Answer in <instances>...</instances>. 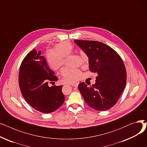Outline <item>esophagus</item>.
I'll use <instances>...</instances> for the list:
<instances>
[{
  "label": "esophagus",
  "instance_id": "34e87169",
  "mask_svg": "<svg viewBox=\"0 0 147 147\" xmlns=\"http://www.w3.org/2000/svg\"><path fill=\"white\" fill-rule=\"evenodd\" d=\"M78 84H79V83H72V84H71L70 85L71 86H74V87H78Z\"/></svg>",
  "mask_w": 147,
  "mask_h": 147
}]
</instances>
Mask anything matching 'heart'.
<instances>
[{"instance_id": "b5f03b06", "label": "heart", "mask_w": 147, "mask_h": 147, "mask_svg": "<svg viewBox=\"0 0 147 147\" xmlns=\"http://www.w3.org/2000/svg\"><path fill=\"white\" fill-rule=\"evenodd\" d=\"M74 51V47L70 42L63 41L54 46V48L46 49L45 53V58L48 67L53 71H57L65 64L66 57L71 54ZM83 63L84 65L88 66L89 59L84 52H81ZM61 73L65 80L70 83H74L80 80L83 78V73L78 69L63 67L61 68Z\"/></svg>"}]
</instances>
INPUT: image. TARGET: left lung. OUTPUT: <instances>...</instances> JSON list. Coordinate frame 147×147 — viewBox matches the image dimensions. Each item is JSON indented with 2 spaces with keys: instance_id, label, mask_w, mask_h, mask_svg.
<instances>
[{
  "instance_id": "1",
  "label": "left lung",
  "mask_w": 147,
  "mask_h": 147,
  "mask_svg": "<svg viewBox=\"0 0 147 147\" xmlns=\"http://www.w3.org/2000/svg\"><path fill=\"white\" fill-rule=\"evenodd\" d=\"M41 56V51H30L20 68L19 86L26 101L36 110L51 113L63 105L65 97L63 86L49 87L48 82L57 81V77Z\"/></svg>"
}]
</instances>
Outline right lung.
Segmentation results:
<instances>
[{"label": "right lung", "instance_id": "obj_1", "mask_svg": "<svg viewBox=\"0 0 147 147\" xmlns=\"http://www.w3.org/2000/svg\"><path fill=\"white\" fill-rule=\"evenodd\" d=\"M89 59L90 71L96 74L92 86L81 82L78 89L86 104L97 111L109 110L117 103L126 83V71L119 54L109 46L92 40H75Z\"/></svg>", "mask_w": 147, "mask_h": 147}]
</instances>
